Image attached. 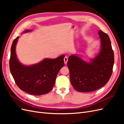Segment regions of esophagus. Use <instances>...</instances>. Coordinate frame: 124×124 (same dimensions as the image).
<instances>
[{"mask_svg": "<svg viewBox=\"0 0 124 124\" xmlns=\"http://www.w3.org/2000/svg\"><path fill=\"white\" fill-rule=\"evenodd\" d=\"M68 57H67V56H66V57H64V59H63V60H64L65 64H67V62H68Z\"/></svg>", "mask_w": 124, "mask_h": 124, "instance_id": "1", "label": "esophagus"}]
</instances>
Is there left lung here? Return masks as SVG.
I'll list each match as a JSON object with an SVG mask.
<instances>
[{
	"label": "left lung",
	"instance_id": "8db88e82",
	"mask_svg": "<svg viewBox=\"0 0 124 124\" xmlns=\"http://www.w3.org/2000/svg\"><path fill=\"white\" fill-rule=\"evenodd\" d=\"M100 48L98 54L89 62L77 55H71L67 62L70 82L73 88L80 92H90L102 87L109 80L114 62V52L109 37L99 31Z\"/></svg>",
	"mask_w": 124,
	"mask_h": 124
}]
</instances>
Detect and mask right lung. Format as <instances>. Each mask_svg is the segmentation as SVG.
Returning a JSON list of instances; mask_svg holds the SVG:
<instances>
[{"label": "right lung", "instance_id": "obj_1", "mask_svg": "<svg viewBox=\"0 0 124 124\" xmlns=\"http://www.w3.org/2000/svg\"><path fill=\"white\" fill-rule=\"evenodd\" d=\"M26 29L23 33L31 31ZM19 37L14 40L11 47L9 66L16 83L22 91L33 95H42L50 92L55 83L56 76L64 66L62 55L54 59L45 58L31 66L23 65L18 61L16 52Z\"/></svg>", "mask_w": 124, "mask_h": 124}]
</instances>
